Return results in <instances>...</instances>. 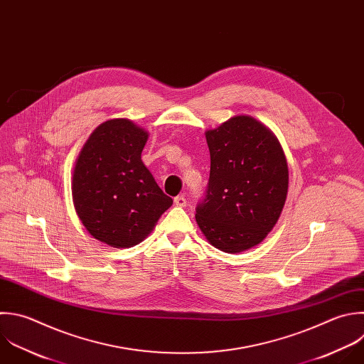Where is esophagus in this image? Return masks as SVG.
Listing matches in <instances>:
<instances>
[{"instance_id": "34e87169", "label": "esophagus", "mask_w": 364, "mask_h": 364, "mask_svg": "<svg viewBox=\"0 0 364 364\" xmlns=\"http://www.w3.org/2000/svg\"><path fill=\"white\" fill-rule=\"evenodd\" d=\"M173 202H175V205H176V206H181V208L186 206V198H185L183 195H179V196H176V198L173 199Z\"/></svg>"}]
</instances>
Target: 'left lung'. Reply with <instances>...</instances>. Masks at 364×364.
Returning <instances> with one entry per match:
<instances>
[{
    "label": "left lung",
    "instance_id": "obj_1",
    "mask_svg": "<svg viewBox=\"0 0 364 364\" xmlns=\"http://www.w3.org/2000/svg\"><path fill=\"white\" fill-rule=\"evenodd\" d=\"M205 135L210 175L195 218L212 246L239 253L259 245L282 213L289 188L286 156L273 132L247 115Z\"/></svg>",
    "mask_w": 364,
    "mask_h": 364
}]
</instances>
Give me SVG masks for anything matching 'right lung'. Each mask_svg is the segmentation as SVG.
I'll use <instances>...</instances> for the list:
<instances>
[{
    "instance_id": "obj_1",
    "label": "right lung",
    "mask_w": 364,
    "mask_h": 364,
    "mask_svg": "<svg viewBox=\"0 0 364 364\" xmlns=\"http://www.w3.org/2000/svg\"><path fill=\"white\" fill-rule=\"evenodd\" d=\"M148 132L109 119L88 138L75 162L73 200L85 229L112 247H132L172 205L141 159Z\"/></svg>"
}]
</instances>
